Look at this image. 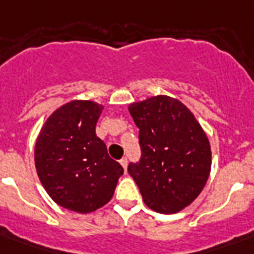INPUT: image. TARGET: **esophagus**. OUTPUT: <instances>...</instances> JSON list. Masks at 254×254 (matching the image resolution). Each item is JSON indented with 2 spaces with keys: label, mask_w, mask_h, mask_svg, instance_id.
<instances>
[{
  "label": "esophagus",
  "mask_w": 254,
  "mask_h": 254,
  "mask_svg": "<svg viewBox=\"0 0 254 254\" xmlns=\"http://www.w3.org/2000/svg\"><path fill=\"white\" fill-rule=\"evenodd\" d=\"M120 163H121V166L124 167V170L127 171V158H123V159H121V161H120Z\"/></svg>",
  "instance_id": "34e87169"
}]
</instances>
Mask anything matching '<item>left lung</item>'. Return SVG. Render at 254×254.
Returning a JSON list of instances; mask_svg holds the SVG:
<instances>
[{
    "mask_svg": "<svg viewBox=\"0 0 254 254\" xmlns=\"http://www.w3.org/2000/svg\"><path fill=\"white\" fill-rule=\"evenodd\" d=\"M139 129L141 159L127 171L145 204L177 213L204 189L211 171L209 141L195 116L179 100L159 95L129 105Z\"/></svg>",
    "mask_w": 254,
    "mask_h": 254,
    "instance_id": "1",
    "label": "left lung"
}]
</instances>
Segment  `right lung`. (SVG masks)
<instances>
[{
  "instance_id": "1",
  "label": "right lung",
  "mask_w": 254,
  "mask_h": 254,
  "mask_svg": "<svg viewBox=\"0 0 254 254\" xmlns=\"http://www.w3.org/2000/svg\"><path fill=\"white\" fill-rule=\"evenodd\" d=\"M103 105L73 100L42 127L35 143V167L42 186L57 204L89 213L111 200L123 166L108 155L96 135Z\"/></svg>"
}]
</instances>
